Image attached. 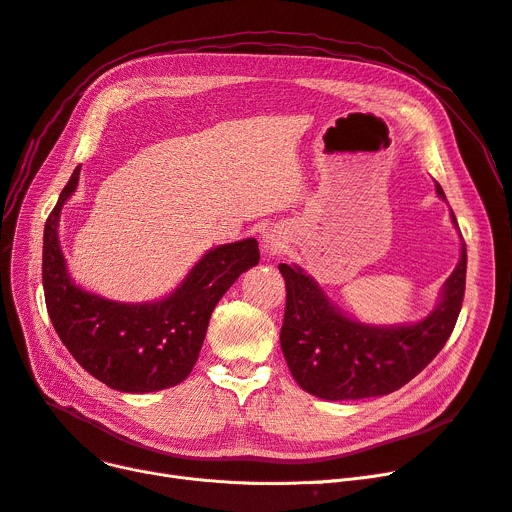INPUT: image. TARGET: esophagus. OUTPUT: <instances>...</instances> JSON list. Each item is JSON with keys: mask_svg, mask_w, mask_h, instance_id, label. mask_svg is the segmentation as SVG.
<instances>
[{"mask_svg": "<svg viewBox=\"0 0 512 512\" xmlns=\"http://www.w3.org/2000/svg\"><path fill=\"white\" fill-rule=\"evenodd\" d=\"M284 242H286V236L280 230H268L261 234V251L265 255H276L284 249Z\"/></svg>", "mask_w": 512, "mask_h": 512, "instance_id": "esophagus-1", "label": "esophagus"}]
</instances>
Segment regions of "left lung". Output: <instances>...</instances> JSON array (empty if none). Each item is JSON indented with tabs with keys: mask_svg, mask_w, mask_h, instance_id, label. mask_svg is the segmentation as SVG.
I'll use <instances>...</instances> for the list:
<instances>
[{
	"mask_svg": "<svg viewBox=\"0 0 512 512\" xmlns=\"http://www.w3.org/2000/svg\"><path fill=\"white\" fill-rule=\"evenodd\" d=\"M437 196L446 198L435 184ZM452 224L458 228L452 213ZM286 282V309L280 330L284 360L299 387L320 399L379 397L404 387L450 339L466 280V247L441 288L439 303L414 324L376 326L349 318L322 286L299 265L280 263Z\"/></svg>",
	"mask_w": 512,
	"mask_h": 512,
	"instance_id": "obj_1",
	"label": "left lung"
}]
</instances>
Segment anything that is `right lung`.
Wrapping results in <instances>:
<instances>
[{
  "mask_svg": "<svg viewBox=\"0 0 512 512\" xmlns=\"http://www.w3.org/2000/svg\"><path fill=\"white\" fill-rule=\"evenodd\" d=\"M77 167L43 230V293L50 320L81 368L110 389L150 393L180 385L201 353L217 301L259 263L255 238L207 251L173 293L121 303L77 286L60 249L58 221L79 184Z\"/></svg>",
  "mask_w": 512,
  "mask_h": 512,
  "instance_id": "add662e5",
  "label": "right lung"
}]
</instances>
